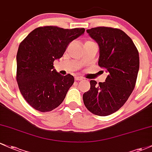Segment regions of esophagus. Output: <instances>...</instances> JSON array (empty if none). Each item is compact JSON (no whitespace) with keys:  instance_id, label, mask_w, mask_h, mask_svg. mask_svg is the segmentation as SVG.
Segmentation results:
<instances>
[{"instance_id":"esophagus-1","label":"esophagus","mask_w":152,"mask_h":152,"mask_svg":"<svg viewBox=\"0 0 152 152\" xmlns=\"http://www.w3.org/2000/svg\"><path fill=\"white\" fill-rule=\"evenodd\" d=\"M83 78L81 77V76H75V79L76 80V81H81V80H82Z\"/></svg>"}]
</instances>
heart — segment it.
<instances>
[{"label":"heart","instance_id":"b5f03b06","mask_svg":"<svg viewBox=\"0 0 152 152\" xmlns=\"http://www.w3.org/2000/svg\"><path fill=\"white\" fill-rule=\"evenodd\" d=\"M88 42H91V41H88Z\"/></svg>","mask_w":152,"mask_h":152}]
</instances>
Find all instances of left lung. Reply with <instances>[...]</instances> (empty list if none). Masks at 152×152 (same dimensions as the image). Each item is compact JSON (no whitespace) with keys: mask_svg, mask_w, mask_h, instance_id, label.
Masks as SVG:
<instances>
[{"mask_svg":"<svg viewBox=\"0 0 152 152\" xmlns=\"http://www.w3.org/2000/svg\"><path fill=\"white\" fill-rule=\"evenodd\" d=\"M86 31L99 45L98 64L108 76L99 84L91 80L90 89L83 94V100L93 114L109 115L123 106L134 89L139 55L132 39L122 30L99 26Z\"/></svg>","mask_w":152,"mask_h":152,"instance_id":"obj_1","label":"left lung"}]
</instances>
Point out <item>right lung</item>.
Segmentation results:
<instances>
[{"instance_id": "1", "label": "right lung", "mask_w": 152, "mask_h": 152, "mask_svg": "<svg viewBox=\"0 0 152 152\" xmlns=\"http://www.w3.org/2000/svg\"><path fill=\"white\" fill-rule=\"evenodd\" d=\"M84 31V28L40 26L20 43L16 55V81L23 97L34 109L50 112L64 100L74 78L71 74L58 73L53 62L62 57L68 44Z\"/></svg>"}]
</instances>
